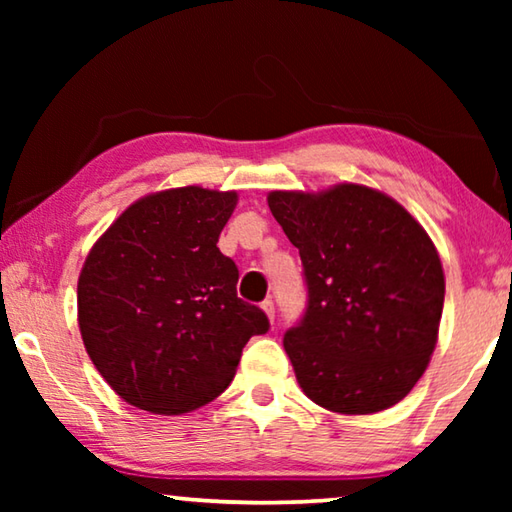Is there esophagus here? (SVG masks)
Segmentation results:
<instances>
[{
    "mask_svg": "<svg viewBox=\"0 0 512 512\" xmlns=\"http://www.w3.org/2000/svg\"><path fill=\"white\" fill-rule=\"evenodd\" d=\"M262 309L266 311L268 320H271V323H273V320H275V305H273V300H264V302H262Z\"/></svg>",
    "mask_w": 512,
    "mask_h": 512,
    "instance_id": "obj_1",
    "label": "esophagus"
}]
</instances>
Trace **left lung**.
Wrapping results in <instances>:
<instances>
[{"label": "left lung", "mask_w": 512, "mask_h": 512, "mask_svg": "<svg viewBox=\"0 0 512 512\" xmlns=\"http://www.w3.org/2000/svg\"><path fill=\"white\" fill-rule=\"evenodd\" d=\"M268 207L300 250L305 275V314L284 334L302 391L348 415L404 400L427 370L445 302L443 264L427 232L363 185L271 192Z\"/></svg>", "instance_id": "1"}]
</instances>
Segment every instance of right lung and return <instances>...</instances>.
Segmentation results:
<instances>
[{"label": "right lung", "instance_id": "right-lung-1", "mask_svg": "<svg viewBox=\"0 0 512 512\" xmlns=\"http://www.w3.org/2000/svg\"><path fill=\"white\" fill-rule=\"evenodd\" d=\"M235 192L180 187L133 203L79 277V327L90 359L121 400L178 415L221 395L250 336L268 332L237 298L239 268L216 241Z\"/></svg>", "mask_w": 512, "mask_h": 512}]
</instances>
